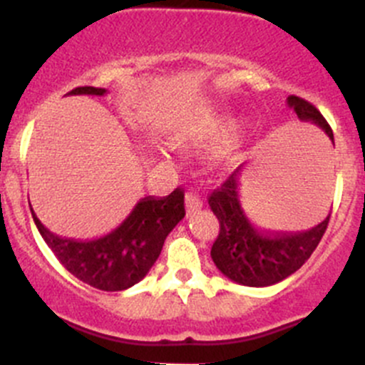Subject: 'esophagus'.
<instances>
[{
  "mask_svg": "<svg viewBox=\"0 0 365 365\" xmlns=\"http://www.w3.org/2000/svg\"><path fill=\"white\" fill-rule=\"evenodd\" d=\"M185 208H187V215H190V213H194V212H197L200 208H203V200H201L196 192H187L185 194Z\"/></svg>",
  "mask_w": 365,
  "mask_h": 365,
  "instance_id": "34e87169",
  "label": "esophagus"
}]
</instances>
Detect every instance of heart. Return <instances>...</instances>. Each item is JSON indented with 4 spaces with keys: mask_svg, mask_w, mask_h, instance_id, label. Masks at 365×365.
<instances>
[{
    "mask_svg": "<svg viewBox=\"0 0 365 365\" xmlns=\"http://www.w3.org/2000/svg\"><path fill=\"white\" fill-rule=\"evenodd\" d=\"M240 132V120L227 114H219L206 121L180 128L168 141L176 148H222L227 146Z\"/></svg>",
    "mask_w": 365,
    "mask_h": 365,
    "instance_id": "obj_1",
    "label": "heart"
}]
</instances>
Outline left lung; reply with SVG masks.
Returning <instances> with one entry per match:
<instances>
[{
    "label": "left lung",
    "instance_id": "left-lung-1",
    "mask_svg": "<svg viewBox=\"0 0 365 365\" xmlns=\"http://www.w3.org/2000/svg\"><path fill=\"white\" fill-rule=\"evenodd\" d=\"M286 102L302 121L318 125L334 143L332 128L311 102L295 95H289ZM208 205L220 222L219 237L210 252L213 263L227 279L252 288L277 284L295 274L318 247L330 219L329 213L318 226L298 233L257 230L242 206L238 169L220 189L210 194Z\"/></svg>",
    "mask_w": 365,
    "mask_h": 365
}]
</instances>
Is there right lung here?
<instances>
[{"mask_svg":"<svg viewBox=\"0 0 365 365\" xmlns=\"http://www.w3.org/2000/svg\"><path fill=\"white\" fill-rule=\"evenodd\" d=\"M106 88L81 86L68 95H106ZM33 220L54 256L79 281L102 289L123 292L146 277L165 237L185 217L183 190L165 197H143L127 219L97 240H72L51 233L31 210Z\"/></svg>","mask_w":365,"mask_h":365,"instance_id":"1","label":"right lung"}]
</instances>
